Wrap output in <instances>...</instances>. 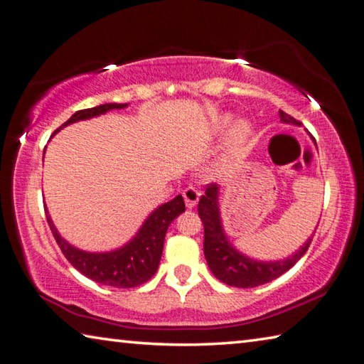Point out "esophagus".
I'll use <instances>...</instances> for the list:
<instances>
[{
	"mask_svg": "<svg viewBox=\"0 0 364 364\" xmlns=\"http://www.w3.org/2000/svg\"><path fill=\"white\" fill-rule=\"evenodd\" d=\"M183 198H184V203H186L188 209H193V207L198 204V200L200 198V193L196 188L189 186V188H186L183 191Z\"/></svg>",
	"mask_w": 364,
	"mask_h": 364,
	"instance_id": "esophagus-1",
	"label": "esophagus"
}]
</instances>
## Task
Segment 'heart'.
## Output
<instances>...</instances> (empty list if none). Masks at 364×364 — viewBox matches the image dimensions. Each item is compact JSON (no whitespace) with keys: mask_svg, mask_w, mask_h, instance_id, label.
<instances>
[{"mask_svg":"<svg viewBox=\"0 0 364 364\" xmlns=\"http://www.w3.org/2000/svg\"><path fill=\"white\" fill-rule=\"evenodd\" d=\"M232 119L233 118L230 117V114H225V117H222L215 123V129L218 132L225 131L230 124H232ZM250 134H251V124L247 123V121H243V119L236 121V123L232 126V129H230V137H228L230 147L235 149V147L241 146V144H243L247 139V136H250Z\"/></svg>","mask_w":364,"mask_h":364,"instance_id":"heart-1","label":"heart"}]
</instances>
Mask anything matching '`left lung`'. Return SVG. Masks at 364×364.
<instances>
[{
	"instance_id": "1",
	"label": "left lung",
	"mask_w": 364,
	"mask_h": 364,
	"mask_svg": "<svg viewBox=\"0 0 364 364\" xmlns=\"http://www.w3.org/2000/svg\"><path fill=\"white\" fill-rule=\"evenodd\" d=\"M282 123L299 124L295 118L285 112H279ZM220 186L212 183L205 188V194L199 199L198 212L204 225V255L209 269L218 280L230 287L252 288L275 280L277 277L290 270L304 252L308 251L313 236L306 240L299 250L290 257L282 261H257L236 250L230 243L227 233H225L222 217H220ZM317 228V227H316ZM316 232V230H314Z\"/></svg>"
}]
</instances>
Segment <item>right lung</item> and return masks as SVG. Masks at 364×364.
<instances>
[{
    "label": "right lung",
    "instance_id": "add662e5",
    "mask_svg": "<svg viewBox=\"0 0 364 364\" xmlns=\"http://www.w3.org/2000/svg\"><path fill=\"white\" fill-rule=\"evenodd\" d=\"M126 107H128V103H103V105L94 108L79 109L53 134L68 124L100 117V114H105L109 109H121ZM183 212L184 200L183 196L178 194L175 199L159 205L157 209L151 212V215L141 225L139 232L132 236L126 245L107 252H89L68 243L58 233L53 220L48 215V210L45 209L51 233H53L58 246H60L68 261L80 274L89 277L90 280L114 288H132L142 285L144 282H147L157 272L161 251H164L166 230H168L170 223Z\"/></svg>",
    "mask_w": 364,
    "mask_h": 364
}]
</instances>
